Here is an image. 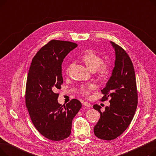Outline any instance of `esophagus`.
Listing matches in <instances>:
<instances>
[{"mask_svg":"<svg viewBox=\"0 0 156 156\" xmlns=\"http://www.w3.org/2000/svg\"><path fill=\"white\" fill-rule=\"evenodd\" d=\"M83 105H85V106H86V107H91V104H90L89 102H84L83 103Z\"/></svg>","mask_w":156,"mask_h":156,"instance_id":"obj_1","label":"esophagus"}]
</instances>
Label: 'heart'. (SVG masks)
Wrapping results in <instances>:
<instances>
[{
	"label": "heart",
	"instance_id": "heart-1",
	"mask_svg": "<svg viewBox=\"0 0 156 156\" xmlns=\"http://www.w3.org/2000/svg\"><path fill=\"white\" fill-rule=\"evenodd\" d=\"M81 60L85 63L87 68L91 71H95L96 75L101 79H105L110 74V65L107 62H102V57L93 51H88L81 57ZM72 64H69L66 69L68 73ZM95 88V85L89 83L86 86L81 87V92L85 95H88L90 91Z\"/></svg>",
	"mask_w": 156,
	"mask_h": 156
}]
</instances>
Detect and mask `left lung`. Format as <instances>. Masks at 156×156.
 Listing matches in <instances>:
<instances>
[{
    "label": "left lung",
    "instance_id": "8db88e82",
    "mask_svg": "<svg viewBox=\"0 0 156 156\" xmlns=\"http://www.w3.org/2000/svg\"><path fill=\"white\" fill-rule=\"evenodd\" d=\"M115 51V62L112 75L101 92V101L110 99V105L102 112L100 105L94 108L101 118L94 126V134L99 138L111 140L121 135L129 125L136 109L138 94L133 65L123 48L110 42Z\"/></svg>",
    "mask_w": 156,
    "mask_h": 156
}]
</instances>
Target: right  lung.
Listing matches in <instances>:
<instances>
[{
    "instance_id": "right-lung-1",
    "label": "right lung",
    "mask_w": 156,
    "mask_h": 156,
    "mask_svg": "<svg viewBox=\"0 0 156 156\" xmlns=\"http://www.w3.org/2000/svg\"><path fill=\"white\" fill-rule=\"evenodd\" d=\"M77 46L67 41L51 40L40 49L30 67L26 106L37 129L53 141L64 140L70 135L73 119L81 108L77 99L62 105L57 101L59 94L55 93L63 83V60Z\"/></svg>"
}]
</instances>
